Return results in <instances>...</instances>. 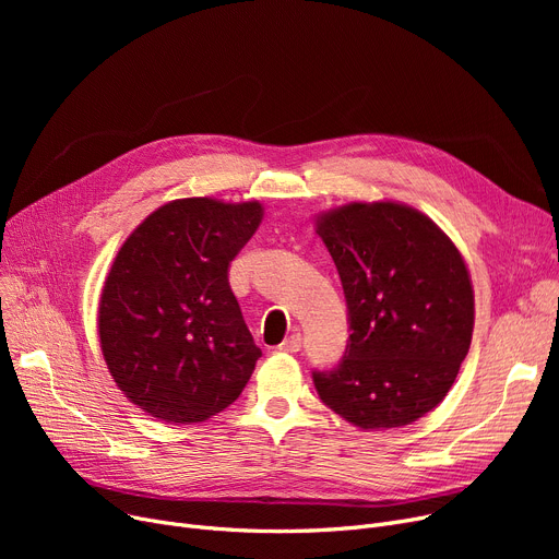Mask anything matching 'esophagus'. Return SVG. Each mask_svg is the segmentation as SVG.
Masks as SVG:
<instances>
[{"label":"esophagus","mask_w":559,"mask_h":559,"mask_svg":"<svg viewBox=\"0 0 559 559\" xmlns=\"http://www.w3.org/2000/svg\"><path fill=\"white\" fill-rule=\"evenodd\" d=\"M301 342H304V337L299 333H295L278 344V350H283V354H297V350H301Z\"/></svg>","instance_id":"obj_1"}]
</instances>
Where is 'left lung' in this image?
Here are the masks:
<instances>
[{
	"label": "left lung",
	"instance_id": "1",
	"mask_svg": "<svg viewBox=\"0 0 559 559\" xmlns=\"http://www.w3.org/2000/svg\"><path fill=\"white\" fill-rule=\"evenodd\" d=\"M317 233L348 319L342 360L312 371L319 399L365 430L417 421L442 401L474 333V289L455 245L407 205L348 203Z\"/></svg>",
	"mask_w": 559,
	"mask_h": 559
}]
</instances>
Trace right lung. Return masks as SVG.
<instances>
[{
  "label": "right lung",
  "instance_id": "obj_1",
  "mask_svg": "<svg viewBox=\"0 0 559 559\" xmlns=\"http://www.w3.org/2000/svg\"><path fill=\"white\" fill-rule=\"evenodd\" d=\"M262 219L258 201L160 205L122 245L99 304L104 360L131 403L167 424L222 413L249 383L255 346L228 264Z\"/></svg>",
  "mask_w": 559,
  "mask_h": 559
}]
</instances>
